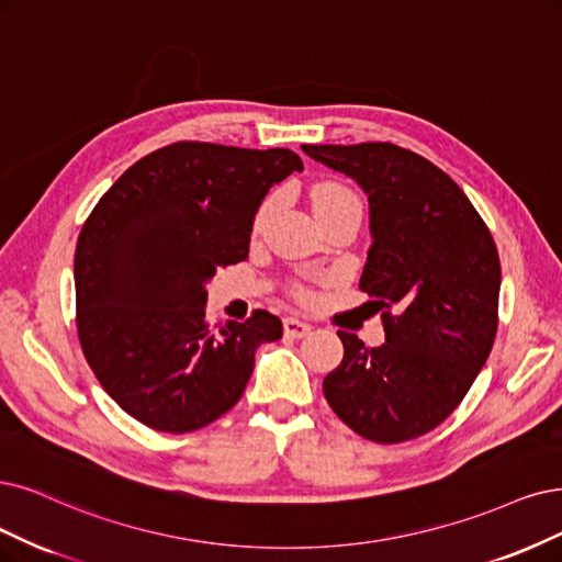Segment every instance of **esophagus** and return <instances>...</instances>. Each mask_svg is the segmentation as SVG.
<instances>
[{
  "instance_id": "obj_1",
  "label": "esophagus",
  "mask_w": 562,
  "mask_h": 562,
  "mask_svg": "<svg viewBox=\"0 0 562 562\" xmlns=\"http://www.w3.org/2000/svg\"><path fill=\"white\" fill-rule=\"evenodd\" d=\"M310 330H313V326L301 322L299 317H286L284 319V334L292 336V338H305Z\"/></svg>"
}]
</instances>
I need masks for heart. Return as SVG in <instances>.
Returning <instances> with one entry per match:
<instances>
[{"label": "heart", "instance_id": "obj_1", "mask_svg": "<svg viewBox=\"0 0 562 562\" xmlns=\"http://www.w3.org/2000/svg\"><path fill=\"white\" fill-rule=\"evenodd\" d=\"M310 199H313V207H315V215L317 220L330 217V215H338V213H355L361 217V199L349 190L347 184L342 182H334V180H326L313 187V192H310ZM278 199L276 196H268L257 211L255 217V228H261V224L268 220V215L273 213ZM294 294L301 301H310L313 294L307 292L305 286H294Z\"/></svg>", "mask_w": 562, "mask_h": 562}]
</instances>
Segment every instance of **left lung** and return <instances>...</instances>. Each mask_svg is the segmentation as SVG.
Returning <instances> with one entry per match:
<instances>
[{
    "label": "left lung",
    "instance_id": "left-lung-1",
    "mask_svg": "<svg viewBox=\"0 0 562 562\" xmlns=\"http://www.w3.org/2000/svg\"><path fill=\"white\" fill-rule=\"evenodd\" d=\"M355 178L370 203L361 292L386 342L338 330L345 357L324 396L361 438L398 445L440 426L465 398L497 330L501 259L488 226L442 169L393 143L303 145Z\"/></svg>",
    "mask_w": 562,
    "mask_h": 562
}]
</instances>
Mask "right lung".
Masks as SVG:
<instances>
[{
  "label": "right lung",
  "mask_w": 562,
  "mask_h": 562,
  "mask_svg": "<svg viewBox=\"0 0 562 562\" xmlns=\"http://www.w3.org/2000/svg\"><path fill=\"white\" fill-rule=\"evenodd\" d=\"M303 161L286 148L180 140L138 159L99 199L76 243L78 340L99 384L143 426L190 432L245 391L282 322L255 310L211 328L205 282L247 259L263 196Z\"/></svg>",
  "instance_id": "1"
}]
</instances>
